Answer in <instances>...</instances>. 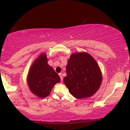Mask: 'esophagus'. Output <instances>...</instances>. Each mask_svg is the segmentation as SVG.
Returning <instances> with one entry per match:
<instances>
[{
    "label": "esophagus",
    "instance_id": "34e87169",
    "mask_svg": "<svg viewBox=\"0 0 130 130\" xmlns=\"http://www.w3.org/2000/svg\"><path fill=\"white\" fill-rule=\"evenodd\" d=\"M58 75L60 76V77L61 81V82H62V81H63V77H62V74H61V73H59Z\"/></svg>",
    "mask_w": 130,
    "mask_h": 130
}]
</instances>
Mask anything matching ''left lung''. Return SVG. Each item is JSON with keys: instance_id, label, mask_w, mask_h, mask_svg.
Wrapping results in <instances>:
<instances>
[{"instance_id": "1", "label": "left lung", "mask_w": 130, "mask_h": 130, "mask_svg": "<svg viewBox=\"0 0 130 130\" xmlns=\"http://www.w3.org/2000/svg\"><path fill=\"white\" fill-rule=\"evenodd\" d=\"M63 82L70 93L77 99L89 98L102 84L101 70L95 60L85 52L72 54L68 61Z\"/></svg>"}]
</instances>
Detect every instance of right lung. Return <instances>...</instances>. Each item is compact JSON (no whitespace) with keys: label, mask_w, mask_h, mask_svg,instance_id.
Listing matches in <instances>:
<instances>
[{"label":"right lung","mask_w":130,"mask_h":130,"mask_svg":"<svg viewBox=\"0 0 130 130\" xmlns=\"http://www.w3.org/2000/svg\"><path fill=\"white\" fill-rule=\"evenodd\" d=\"M60 82V77L48 65L46 55L41 54L30 67L27 84L32 93L40 98L49 95L54 85Z\"/></svg>","instance_id":"add662e5"}]
</instances>
